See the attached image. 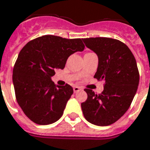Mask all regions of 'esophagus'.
<instances>
[{
  "label": "esophagus",
  "instance_id": "esophagus-1",
  "mask_svg": "<svg viewBox=\"0 0 150 150\" xmlns=\"http://www.w3.org/2000/svg\"><path fill=\"white\" fill-rule=\"evenodd\" d=\"M73 90H74V92H75V93H77V92H79V91H81V88L80 87H79V86H75V87L73 88Z\"/></svg>",
  "mask_w": 150,
  "mask_h": 150
}]
</instances>
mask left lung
<instances>
[{
  "label": "left lung",
  "instance_id": "8db88e82",
  "mask_svg": "<svg viewBox=\"0 0 150 150\" xmlns=\"http://www.w3.org/2000/svg\"><path fill=\"white\" fill-rule=\"evenodd\" d=\"M86 47L98 57L94 78L104 80V90L95 94L85 89L87 98L81 103L84 117L99 126L115 123L129 109L139 83L136 59L126 44L107 37L83 39Z\"/></svg>",
  "mask_w": 150,
  "mask_h": 150
}]
</instances>
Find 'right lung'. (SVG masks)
<instances>
[{"label": "right lung", "mask_w": 150, "mask_h": 150, "mask_svg": "<svg viewBox=\"0 0 150 150\" xmlns=\"http://www.w3.org/2000/svg\"><path fill=\"white\" fill-rule=\"evenodd\" d=\"M81 39L43 35L29 41L20 52L13 71L15 95L30 120L49 125L59 120L73 94L69 84L55 86L51 77L64 69L67 59L83 51Z\"/></svg>", "instance_id": "right-lung-1"}]
</instances>
